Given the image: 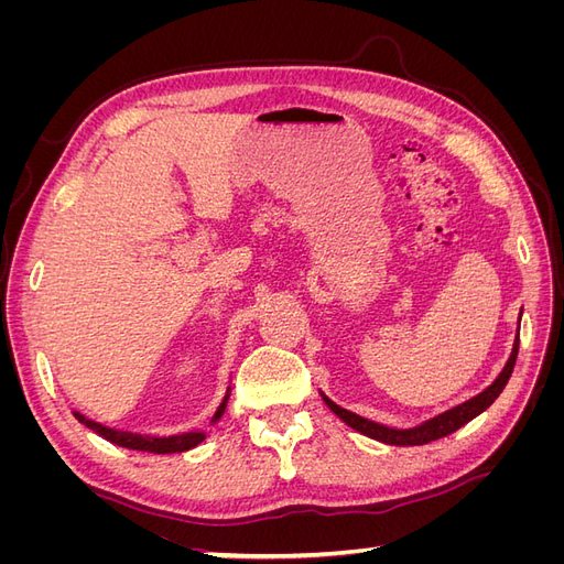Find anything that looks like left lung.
Instances as JSON below:
<instances>
[{
  "instance_id": "obj_1",
  "label": "left lung",
  "mask_w": 564,
  "mask_h": 564,
  "mask_svg": "<svg viewBox=\"0 0 564 564\" xmlns=\"http://www.w3.org/2000/svg\"><path fill=\"white\" fill-rule=\"evenodd\" d=\"M518 348H520V334L516 336L513 352H510L508 362H506L503 371L497 377V381H494L489 388H485L480 395L466 400L464 404H456L454 409H447V412H442V414H437V416H433L429 421H423L421 425H414V429H388V425L373 423L369 419H362V416L348 412V409L338 406L329 398H324V395L322 398H324V402H327V406L332 409V412L340 421L348 423L350 429H355L357 433H362V435H367L371 440H379V442H386V445H398V447L429 445V442L440 440V437H445V435H452L454 431L460 429V425H466L475 416H480L485 409L501 395V390L506 388L510 373H513V367H516V360H518Z\"/></svg>"
}]
</instances>
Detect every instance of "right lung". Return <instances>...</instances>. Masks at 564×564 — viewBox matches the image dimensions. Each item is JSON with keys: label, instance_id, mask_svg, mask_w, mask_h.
Wrapping results in <instances>:
<instances>
[{"label": "right lung", "instance_id": "right-lung-1", "mask_svg": "<svg viewBox=\"0 0 564 564\" xmlns=\"http://www.w3.org/2000/svg\"><path fill=\"white\" fill-rule=\"evenodd\" d=\"M228 404V395L220 402L218 412L214 414V423L224 416ZM77 421L87 425L89 431L98 433L100 437H106L108 442L117 447H127V449H139V452H150V454H178V452H187L197 447L199 442L204 440V433H181V435H169V437H155V435H139V433H127V431H115V429H106L87 416H82L79 412H75Z\"/></svg>", "mask_w": 564, "mask_h": 564}]
</instances>
